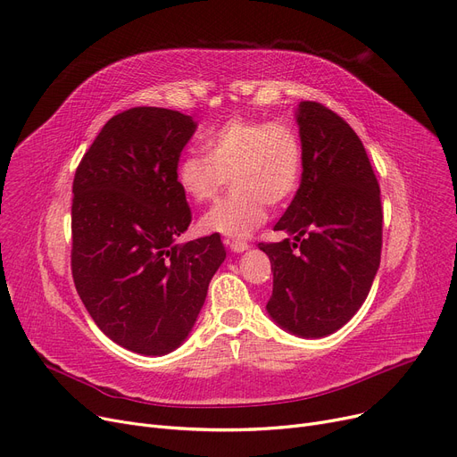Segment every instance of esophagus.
I'll return each mask as SVG.
<instances>
[{"instance_id": "esophagus-1", "label": "esophagus", "mask_w": 457, "mask_h": 457, "mask_svg": "<svg viewBox=\"0 0 457 457\" xmlns=\"http://www.w3.org/2000/svg\"><path fill=\"white\" fill-rule=\"evenodd\" d=\"M224 245L229 246V250H231V252H237V253H241V252H245V250L250 248L248 243H245V241H233V239H224Z\"/></svg>"}]
</instances>
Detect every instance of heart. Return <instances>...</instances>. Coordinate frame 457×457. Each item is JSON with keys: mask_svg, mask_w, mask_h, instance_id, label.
<instances>
[{"mask_svg": "<svg viewBox=\"0 0 457 457\" xmlns=\"http://www.w3.org/2000/svg\"><path fill=\"white\" fill-rule=\"evenodd\" d=\"M205 153H187L177 183L195 204L212 202L228 185L233 190L202 218V228L241 239L267 218V204L282 205L303 173V145L284 121L231 119L205 137Z\"/></svg>", "mask_w": 457, "mask_h": 457, "instance_id": "1", "label": "heart"}]
</instances>
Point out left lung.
Returning <instances> with one entry per match:
<instances>
[{
    "label": "left lung",
    "instance_id": "obj_1",
    "mask_svg": "<svg viewBox=\"0 0 457 457\" xmlns=\"http://www.w3.org/2000/svg\"><path fill=\"white\" fill-rule=\"evenodd\" d=\"M303 179L274 231L260 243L272 267L270 320L301 338H325L359 312L381 263V190L361 137L320 103L295 112Z\"/></svg>",
    "mask_w": 457,
    "mask_h": 457
}]
</instances>
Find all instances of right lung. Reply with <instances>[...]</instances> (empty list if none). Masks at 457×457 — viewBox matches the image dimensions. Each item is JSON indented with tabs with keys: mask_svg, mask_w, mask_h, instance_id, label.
<instances>
[{
	"mask_svg": "<svg viewBox=\"0 0 457 457\" xmlns=\"http://www.w3.org/2000/svg\"><path fill=\"white\" fill-rule=\"evenodd\" d=\"M195 129L190 115L166 108L117 113L72 183L76 291L112 342L145 356L188 338L226 260L218 233L175 245L192 220L177 164Z\"/></svg>",
	"mask_w": 457,
	"mask_h": 457,
	"instance_id": "obj_1",
	"label": "right lung"
}]
</instances>
